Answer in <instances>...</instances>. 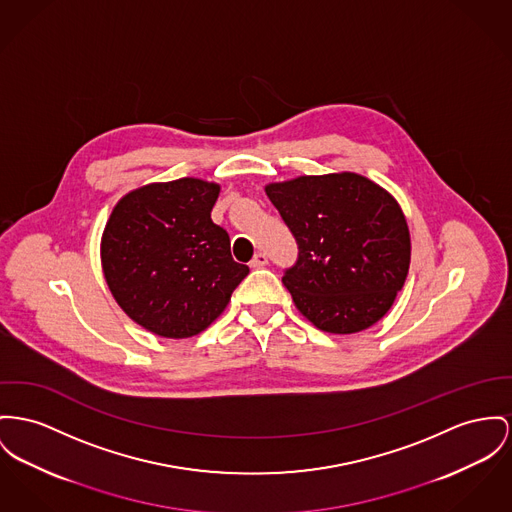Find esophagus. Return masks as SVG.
Wrapping results in <instances>:
<instances>
[{"label": "esophagus", "instance_id": "34e87169", "mask_svg": "<svg viewBox=\"0 0 512 512\" xmlns=\"http://www.w3.org/2000/svg\"><path fill=\"white\" fill-rule=\"evenodd\" d=\"M264 266H268V256H266L264 252H258V254H254V258L250 260V268L258 270V268H264Z\"/></svg>", "mask_w": 512, "mask_h": 512}]
</instances>
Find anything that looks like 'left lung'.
<instances>
[{"label":"left lung","mask_w":512,"mask_h":512,"mask_svg":"<svg viewBox=\"0 0 512 512\" xmlns=\"http://www.w3.org/2000/svg\"><path fill=\"white\" fill-rule=\"evenodd\" d=\"M297 240V262L283 273L295 307L330 334L378 322L404 287L409 231L398 202L355 172L299 176L266 186Z\"/></svg>","instance_id":"8db88e82"}]
</instances>
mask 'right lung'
Wrapping results in <instances>:
<instances>
[{"label": "right lung", "mask_w": 512, "mask_h": 512, "mask_svg": "<svg viewBox=\"0 0 512 512\" xmlns=\"http://www.w3.org/2000/svg\"><path fill=\"white\" fill-rule=\"evenodd\" d=\"M219 186L198 178L124 196L104 227V279L122 310L163 338H190L229 305L248 266L211 221Z\"/></svg>", "instance_id": "1"}]
</instances>
